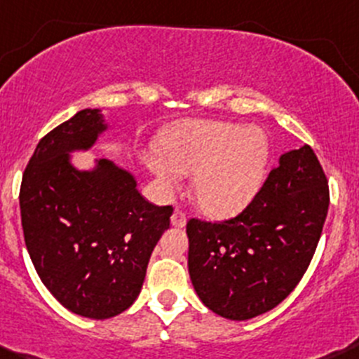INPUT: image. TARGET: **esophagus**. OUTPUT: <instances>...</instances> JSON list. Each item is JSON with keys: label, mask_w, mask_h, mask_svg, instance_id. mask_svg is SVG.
Returning a JSON list of instances; mask_svg holds the SVG:
<instances>
[{"label": "esophagus", "mask_w": 359, "mask_h": 359, "mask_svg": "<svg viewBox=\"0 0 359 359\" xmlns=\"http://www.w3.org/2000/svg\"><path fill=\"white\" fill-rule=\"evenodd\" d=\"M171 224L172 226H178V228H183L184 224H187V216H184L183 210L175 209V212H172V216H171Z\"/></svg>", "instance_id": "esophagus-1"}]
</instances>
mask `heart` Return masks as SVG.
Wrapping results in <instances>:
<instances>
[{"instance_id":"obj_1","label":"heart","mask_w":359,"mask_h":359,"mask_svg":"<svg viewBox=\"0 0 359 359\" xmlns=\"http://www.w3.org/2000/svg\"><path fill=\"white\" fill-rule=\"evenodd\" d=\"M162 151L147 164L164 188L194 175L195 202L212 217L235 216L250 204L266 180L269 147L261 129L219 121H184L162 138Z\"/></svg>"}]
</instances>
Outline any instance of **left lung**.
I'll return each instance as SVG.
<instances>
[{
  "mask_svg": "<svg viewBox=\"0 0 359 359\" xmlns=\"http://www.w3.org/2000/svg\"><path fill=\"white\" fill-rule=\"evenodd\" d=\"M328 181L309 145L280 157L231 219L187 223L188 271L201 301L228 320L278 306L301 282L328 212Z\"/></svg>",
  "mask_w": 359,
  "mask_h": 359,
  "instance_id": "obj_1",
  "label": "left lung"
}]
</instances>
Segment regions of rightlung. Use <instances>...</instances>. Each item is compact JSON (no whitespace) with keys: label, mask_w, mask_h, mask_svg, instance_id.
Here are the masks:
<instances>
[{"label":"right lung","mask_w":359,"mask_h":359,"mask_svg":"<svg viewBox=\"0 0 359 359\" xmlns=\"http://www.w3.org/2000/svg\"><path fill=\"white\" fill-rule=\"evenodd\" d=\"M103 131L102 112L84 109L48 133L18 197L25 247L44 287L69 311L93 320L136 301L172 214L171 205L145 201L135 176L112 161L74 168L70 152L90 150Z\"/></svg>","instance_id":"obj_1"}]
</instances>
